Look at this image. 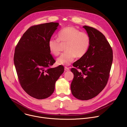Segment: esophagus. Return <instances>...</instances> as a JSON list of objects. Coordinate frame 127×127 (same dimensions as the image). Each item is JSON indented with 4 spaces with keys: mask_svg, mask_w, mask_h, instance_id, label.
Segmentation results:
<instances>
[{
    "mask_svg": "<svg viewBox=\"0 0 127 127\" xmlns=\"http://www.w3.org/2000/svg\"><path fill=\"white\" fill-rule=\"evenodd\" d=\"M69 68H68V67H65V71H69Z\"/></svg>",
    "mask_w": 127,
    "mask_h": 127,
    "instance_id": "obj_1",
    "label": "esophagus"
}]
</instances>
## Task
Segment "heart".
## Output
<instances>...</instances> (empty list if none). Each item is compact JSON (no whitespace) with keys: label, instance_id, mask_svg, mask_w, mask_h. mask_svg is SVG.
Segmentation results:
<instances>
[{"label":"heart","instance_id":"heart-1","mask_svg":"<svg viewBox=\"0 0 127 127\" xmlns=\"http://www.w3.org/2000/svg\"><path fill=\"white\" fill-rule=\"evenodd\" d=\"M58 39H50L48 46L50 52L54 56L59 55L61 44H66V52L57 59V63L61 65H69L75 58L83 57L88 51L91 40L88 33L73 27H67L58 33Z\"/></svg>","mask_w":127,"mask_h":127}]
</instances>
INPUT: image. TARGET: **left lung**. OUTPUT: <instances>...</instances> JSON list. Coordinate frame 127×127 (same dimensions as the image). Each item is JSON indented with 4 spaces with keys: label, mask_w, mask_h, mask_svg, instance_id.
Masks as SVG:
<instances>
[{
    "label": "left lung",
    "mask_w": 127,
    "mask_h": 127,
    "mask_svg": "<svg viewBox=\"0 0 127 127\" xmlns=\"http://www.w3.org/2000/svg\"><path fill=\"white\" fill-rule=\"evenodd\" d=\"M84 28L91 40L85 55L73 64L74 78L71 93L76 98L88 100L97 95L106 86L110 76L113 50L105 36L99 31L86 26ZM79 69L78 71L77 70Z\"/></svg>",
    "instance_id": "obj_1"
}]
</instances>
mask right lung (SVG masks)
<instances>
[{
	"instance_id": "right-lung-1",
	"label": "right lung",
	"mask_w": 127,
	"mask_h": 127,
	"mask_svg": "<svg viewBox=\"0 0 127 127\" xmlns=\"http://www.w3.org/2000/svg\"><path fill=\"white\" fill-rule=\"evenodd\" d=\"M58 26L51 22L32 26L15 48L14 64L20 83L27 94L38 99L52 95L56 81L64 71L62 65L51 68L56 61L48 46Z\"/></svg>"
}]
</instances>
